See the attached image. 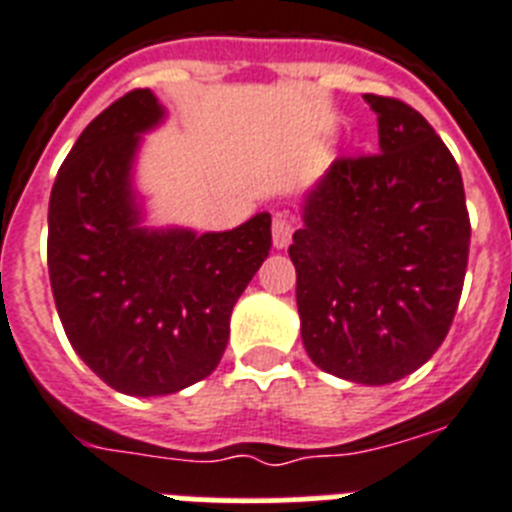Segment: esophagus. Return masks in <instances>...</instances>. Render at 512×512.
Segmentation results:
<instances>
[{
	"label": "esophagus",
	"instance_id": "esophagus-1",
	"mask_svg": "<svg viewBox=\"0 0 512 512\" xmlns=\"http://www.w3.org/2000/svg\"><path fill=\"white\" fill-rule=\"evenodd\" d=\"M294 216L286 213V210H278L276 216H273V244L278 249L289 247L291 236H294Z\"/></svg>",
	"mask_w": 512,
	"mask_h": 512
}]
</instances>
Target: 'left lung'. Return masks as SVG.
I'll use <instances>...</instances> for the list:
<instances>
[{
    "instance_id": "obj_1",
    "label": "left lung",
    "mask_w": 512,
    "mask_h": 512,
    "mask_svg": "<svg viewBox=\"0 0 512 512\" xmlns=\"http://www.w3.org/2000/svg\"><path fill=\"white\" fill-rule=\"evenodd\" d=\"M364 101L380 153L333 161L304 197L289 255L309 359L343 380L388 385L448 336L471 223L458 163L432 124L398 98Z\"/></svg>"
}]
</instances>
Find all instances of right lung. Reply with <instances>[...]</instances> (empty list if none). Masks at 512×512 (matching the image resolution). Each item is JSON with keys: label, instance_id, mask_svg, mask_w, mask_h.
I'll return each mask as SVG.
<instances>
[{"label": "right lung", "instance_id": "1", "mask_svg": "<svg viewBox=\"0 0 512 512\" xmlns=\"http://www.w3.org/2000/svg\"><path fill=\"white\" fill-rule=\"evenodd\" d=\"M166 111L145 90L103 109L49 200V278L72 349L127 395H169L218 367L236 299L270 252V213L231 231L148 229L132 187L140 135Z\"/></svg>", "mask_w": 512, "mask_h": 512}]
</instances>
